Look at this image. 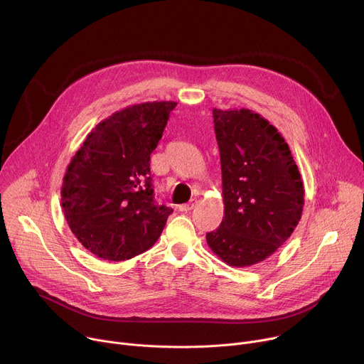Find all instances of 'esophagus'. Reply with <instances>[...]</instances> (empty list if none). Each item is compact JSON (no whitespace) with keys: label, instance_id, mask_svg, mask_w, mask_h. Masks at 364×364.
Masks as SVG:
<instances>
[{"label":"esophagus","instance_id":"obj_1","mask_svg":"<svg viewBox=\"0 0 364 364\" xmlns=\"http://www.w3.org/2000/svg\"><path fill=\"white\" fill-rule=\"evenodd\" d=\"M196 204H197V200H196V198H191L188 203L178 205V210H180V212H190L191 209H194Z\"/></svg>","mask_w":364,"mask_h":364}]
</instances>
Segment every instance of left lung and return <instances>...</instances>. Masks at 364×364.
<instances>
[{
	"mask_svg": "<svg viewBox=\"0 0 364 364\" xmlns=\"http://www.w3.org/2000/svg\"><path fill=\"white\" fill-rule=\"evenodd\" d=\"M213 118L225 218L205 240L229 267L247 268L292 235L302 215L304 183L284 136L262 115L213 108Z\"/></svg>",
	"mask_w": 364,
	"mask_h": 364,
	"instance_id": "8db88e82",
	"label": "left lung"
}]
</instances>
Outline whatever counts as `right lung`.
Wrapping results in <instances>:
<instances>
[{
  "instance_id": "obj_1",
  "label": "right lung",
  "mask_w": 364,
  "mask_h": 364,
  "mask_svg": "<svg viewBox=\"0 0 364 364\" xmlns=\"http://www.w3.org/2000/svg\"><path fill=\"white\" fill-rule=\"evenodd\" d=\"M177 102H144L100 121L69 163L65 219L77 240L105 261H125L159 240L173 209L154 201L149 155Z\"/></svg>"
}]
</instances>
